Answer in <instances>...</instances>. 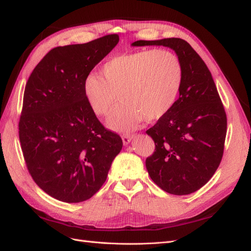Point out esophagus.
<instances>
[{"mask_svg":"<svg viewBox=\"0 0 251 251\" xmlns=\"http://www.w3.org/2000/svg\"><path fill=\"white\" fill-rule=\"evenodd\" d=\"M134 137V135H131V134H126V135H123V142H124V146H127L128 143H130L132 141Z\"/></svg>","mask_w":251,"mask_h":251,"instance_id":"obj_1","label":"esophagus"}]
</instances>
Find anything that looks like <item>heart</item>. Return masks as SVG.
Listing matches in <instances>:
<instances>
[{"instance_id": "heart-1", "label": "heart", "mask_w": 251, "mask_h": 251, "mask_svg": "<svg viewBox=\"0 0 251 251\" xmlns=\"http://www.w3.org/2000/svg\"><path fill=\"white\" fill-rule=\"evenodd\" d=\"M183 79L180 59L163 50H141L115 55L100 69V76L89 74L82 80V95L96 115L104 116L121 102L107 120L110 128L127 132L146 118L164 116L176 101Z\"/></svg>"}]
</instances>
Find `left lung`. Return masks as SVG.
<instances>
[{
  "mask_svg": "<svg viewBox=\"0 0 251 251\" xmlns=\"http://www.w3.org/2000/svg\"><path fill=\"white\" fill-rule=\"evenodd\" d=\"M132 46L168 47L180 59L183 79L179 98L147 131L156 149L146 166L151 179L164 192L192 194L214 176L223 156L227 119L215 81L207 66L184 40L137 41Z\"/></svg>",
  "mask_w": 251,
  "mask_h": 251,
  "instance_id": "obj_1",
  "label": "left lung"
}]
</instances>
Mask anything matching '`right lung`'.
Instances as JSON below:
<instances>
[{
    "label": "right lung",
    "mask_w": 251,
    "mask_h": 251,
    "mask_svg": "<svg viewBox=\"0 0 251 251\" xmlns=\"http://www.w3.org/2000/svg\"><path fill=\"white\" fill-rule=\"evenodd\" d=\"M119 42L109 34L49 51L26 83L19 124L27 169L54 199H90L107 179L123 140L108 131L82 95V80Z\"/></svg>",
    "instance_id": "right-lung-1"
}]
</instances>
